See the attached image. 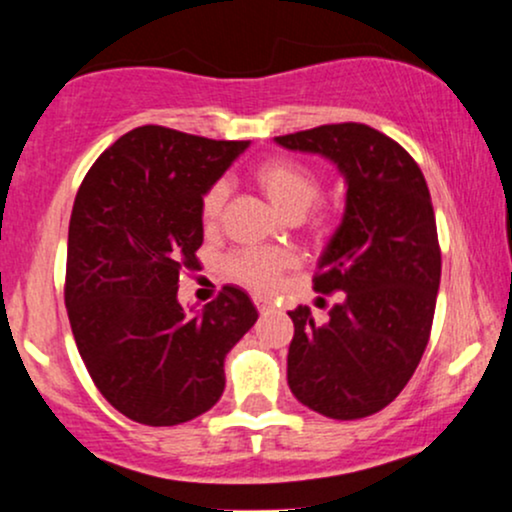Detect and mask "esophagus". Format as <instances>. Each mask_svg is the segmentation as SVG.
<instances>
[{"label":"esophagus","instance_id":"obj_1","mask_svg":"<svg viewBox=\"0 0 512 512\" xmlns=\"http://www.w3.org/2000/svg\"><path fill=\"white\" fill-rule=\"evenodd\" d=\"M252 303L257 305V310H260V313H264V310L272 308V298L260 296V293H255V296H252Z\"/></svg>","mask_w":512,"mask_h":512}]
</instances>
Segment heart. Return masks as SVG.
I'll return each instance as SVG.
<instances>
[{"instance_id":"obj_1","label":"heart","mask_w":512,"mask_h":512,"mask_svg":"<svg viewBox=\"0 0 512 512\" xmlns=\"http://www.w3.org/2000/svg\"><path fill=\"white\" fill-rule=\"evenodd\" d=\"M257 187L267 195L269 202L274 204L281 214L298 219L305 211L313 207V202L320 197V175L313 168L305 166L293 158H267L255 168ZM226 204V185L216 182L207 190L202 199V221L204 226H216L223 214ZM315 228L325 231L330 226V216L325 211L315 214ZM296 264V255L289 250H272V248H245L233 252L226 260V269L233 279L240 284L252 286L257 291H269L279 279L284 269Z\"/></svg>"}]
</instances>
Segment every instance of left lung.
I'll return each mask as SVG.
<instances>
[{"instance_id": "8db88e82", "label": "left lung", "mask_w": 512, "mask_h": 512, "mask_svg": "<svg viewBox=\"0 0 512 512\" xmlns=\"http://www.w3.org/2000/svg\"><path fill=\"white\" fill-rule=\"evenodd\" d=\"M274 142L325 156L346 182L342 223L313 279L315 291L344 296L325 325L305 305L291 310L286 378L317 414L363 419L404 390L431 337L440 248L426 178L395 139L358 122Z\"/></svg>"}]
</instances>
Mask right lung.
<instances>
[{"label": "right lung", "instance_id": "add662e5", "mask_svg": "<svg viewBox=\"0 0 512 512\" xmlns=\"http://www.w3.org/2000/svg\"><path fill=\"white\" fill-rule=\"evenodd\" d=\"M248 146L144 125L103 151L76 192L69 325L101 395L137 424H185L214 407L226 354L257 320L238 286L197 313L178 301L204 240L202 199Z\"/></svg>", "mask_w": 512, "mask_h": 512}]
</instances>
